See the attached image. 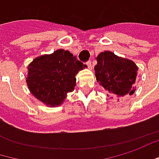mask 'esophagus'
I'll list each match as a JSON object with an SVG mask.
<instances>
[{
  "label": "esophagus",
  "instance_id": "obj_1",
  "mask_svg": "<svg viewBox=\"0 0 159 159\" xmlns=\"http://www.w3.org/2000/svg\"><path fill=\"white\" fill-rule=\"evenodd\" d=\"M85 65L88 66V68H92V67H93V65H92V62H91V61H87V62L85 63Z\"/></svg>",
  "mask_w": 159,
  "mask_h": 159
}]
</instances>
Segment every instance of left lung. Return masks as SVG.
I'll return each mask as SVG.
<instances>
[{"label": "left lung", "mask_w": 159, "mask_h": 159, "mask_svg": "<svg viewBox=\"0 0 159 159\" xmlns=\"http://www.w3.org/2000/svg\"><path fill=\"white\" fill-rule=\"evenodd\" d=\"M138 67L134 62L105 51L97 57L94 66L97 82L111 95L122 96L135 92Z\"/></svg>", "instance_id": "left-lung-1"}]
</instances>
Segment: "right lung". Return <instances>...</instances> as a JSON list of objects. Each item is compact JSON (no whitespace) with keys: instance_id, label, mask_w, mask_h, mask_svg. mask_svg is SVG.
<instances>
[{"instance_id":"1","label":"right lung","mask_w":159,"mask_h":159,"mask_svg":"<svg viewBox=\"0 0 159 159\" xmlns=\"http://www.w3.org/2000/svg\"><path fill=\"white\" fill-rule=\"evenodd\" d=\"M84 65L69 51L58 49L35 58L29 66L27 84L33 95L48 105H59L75 86V75Z\"/></svg>"}]
</instances>
